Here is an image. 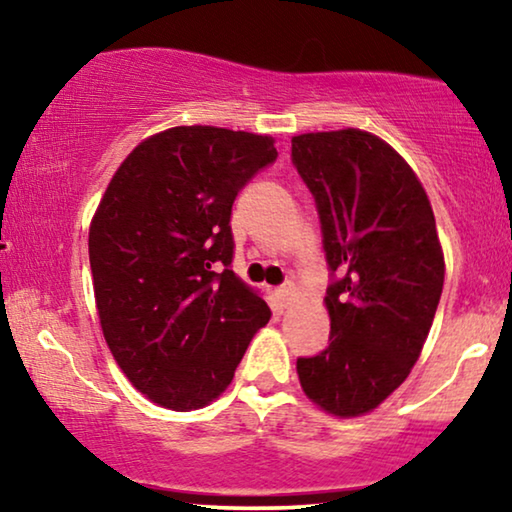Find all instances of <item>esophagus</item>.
<instances>
[{
  "label": "esophagus",
  "mask_w": 512,
  "mask_h": 512,
  "mask_svg": "<svg viewBox=\"0 0 512 512\" xmlns=\"http://www.w3.org/2000/svg\"><path fill=\"white\" fill-rule=\"evenodd\" d=\"M277 298H279V303H282V307H289L291 303H296V298H298L296 286L284 284L282 289H277Z\"/></svg>",
  "instance_id": "34e87169"
}]
</instances>
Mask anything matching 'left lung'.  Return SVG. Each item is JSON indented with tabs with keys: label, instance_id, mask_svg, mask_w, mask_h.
<instances>
[{
	"label": "left lung",
	"instance_id": "8db88e82",
	"mask_svg": "<svg viewBox=\"0 0 512 512\" xmlns=\"http://www.w3.org/2000/svg\"><path fill=\"white\" fill-rule=\"evenodd\" d=\"M291 158L340 275L324 298L328 347L298 359V380L328 415L361 417L401 387L429 338L445 279L436 219L415 170L373 132H305Z\"/></svg>",
	"mask_w": 512,
	"mask_h": 512
}]
</instances>
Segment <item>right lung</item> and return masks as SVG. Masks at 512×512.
I'll return each instance as SVG.
<instances>
[{
  "instance_id": "1",
  "label": "right lung",
  "mask_w": 512,
  "mask_h": 512,
  "mask_svg": "<svg viewBox=\"0 0 512 512\" xmlns=\"http://www.w3.org/2000/svg\"><path fill=\"white\" fill-rule=\"evenodd\" d=\"M275 158L270 135L177 125L128 153L95 209L88 256L104 340L160 408L219 398L270 321L261 293L228 265L235 195Z\"/></svg>"
}]
</instances>
